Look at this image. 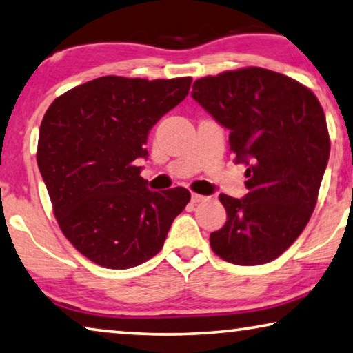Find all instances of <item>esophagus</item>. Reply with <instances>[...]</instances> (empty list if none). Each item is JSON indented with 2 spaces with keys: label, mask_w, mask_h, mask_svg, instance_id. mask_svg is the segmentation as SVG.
Listing matches in <instances>:
<instances>
[{
  "label": "esophagus",
  "mask_w": 353,
  "mask_h": 353,
  "mask_svg": "<svg viewBox=\"0 0 353 353\" xmlns=\"http://www.w3.org/2000/svg\"><path fill=\"white\" fill-rule=\"evenodd\" d=\"M208 196H204V194H198V193H192V201L193 203H201V201H206Z\"/></svg>",
  "instance_id": "34e87169"
}]
</instances>
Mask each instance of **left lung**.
I'll return each mask as SVG.
<instances>
[{
    "mask_svg": "<svg viewBox=\"0 0 353 353\" xmlns=\"http://www.w3.org/2000/svg\"><path fill=\"white\" fill-rule=\"evenodd\" d=\"M192 97L230 130V150L247 166L245 196H219L227 223L210 233V247L234 265L270 263L317 204L330 157L323 109L303 83L256 66L198 79Z\"/></svg>",
    "mask_w": 353,
    "mask_h": 353,
    "instance_id": "obj_1",
    "label": "left lung"
}]
</instances>
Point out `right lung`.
<instances>
[{"mask_svg": "<svg viewBox=\"0 0 353 353\" xmlns=\"http://www.w3.org/2000/svg\"><path fill=\"white\" fill-rule=\"evenodd\" d=\"M192 77L104 76L54 99L39 128L38 166L66 239L88 260L128 270L161 250L190 201L183 187L150 192L136 159L152 126L188 94Z\"/></svg>", "mask_w": 353, "mask_h": 353, "instance_id": "obj_1", "label": "right lung"}]
</instances>
